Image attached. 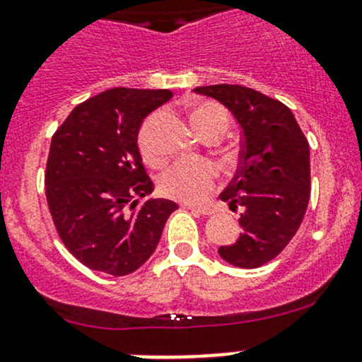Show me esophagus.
<instances>
[{"label":"esophagus","instance_id":"obj_1","mask_svg":"<svg viewBox=\"0 0 362 362\" xmlns=\"http://www.w3.org/2000/svg\"><path fill=\"white\" fill-rule=\"evenodd\" d=\"M185 208L187 209H192V211H195V213H199V215H213V209L211 208H208V206H185Z\"/></svg>","mask_w":362,"mask_h":362}]
</instances>
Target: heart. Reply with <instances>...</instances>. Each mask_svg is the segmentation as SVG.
I'll use <instances>...</instances> for the list:
<instances>
[{
    "instance_id": "heart-1",
    "label": "heart",
    "mask_w": 362,
    "mask_h": 362,
    "mask_svg": "<svg viewBox=\"0 0 362 362\" xmlns=\"http://www.w3.org/2000/svg\"><path fill=\"white\" fill-rule=\"evenodd\" d=\"M192 126L201 136L206 133L218 132L223 133L227 129L229 117L220 105L211 101L197 103L190 112ZM139 149L144 161L149 165L161 163V156L154 146L151 144L149 129L142 127L139 136ZM218 168L213 161L204 158H192V160H181L172 165L160 179V192L168 199L185 202V204H195L201 202L211 194L215 188Z\"/></svg>"
}]
</instances>
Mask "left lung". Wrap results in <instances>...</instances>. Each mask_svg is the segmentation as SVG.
<instances>
[{"mask_svg":"<svg viewBox=\"0 0 362 362\" xmlns=\"http://www.w3.org/2000/svg\"><path fill=\"white\" fill-rule=\"evenodd\" d=\"M194 92L222 103L242 127L238 170L220 199L230 209L243 208V230L218 254L233 267L257 268L282 252L304 218L311 194L309 144L277 99L226 83Z\"/></svg>","mask_w":362,"mask_h":362,"instance_id":"1","label":"left lung"}]
</instances>
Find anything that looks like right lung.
Segmentation results:
<instances>
[{
	"label": "right lung",
	"mask_w": 362,
	"mask_h": 362,
	"mask_svg": "<svg viewBox=\"0 0 362 362\" xmlns=\"http://www.w3.org/2000/svg\"><path fill=\"white\" fill-rule=\"evenodd\" d=\"M170 90L110 88L76 106L53 135L46 197L62 242L90 270L127 275L151 257L165 222L177 209L149 197L142 165L144 119Z\"/></svg>",
	"instance_id": "1"
}]
</instances>
